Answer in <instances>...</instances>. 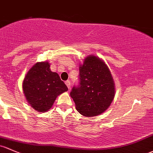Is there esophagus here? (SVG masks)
Segmentation results:
<instances>
[{
	"mask_svg": "<svg viewBox=\"0 0 153 153\" xmlns=\"http://www.w3.org/2000/svg\"><path fill=\"white\" fill-rule=\"evenodd\" d=\"M65 85H66V86L68 87V89H69L70 87H71V82L69 81V80H67V81L65 82Z\"/></svg>",
	"mask_w": 153,
	"mask_h": 153,
	"instance_id": "34e87169",
	"label": "esophagus"
}]
</instances>
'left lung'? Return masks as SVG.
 Returning a JSON list of instances; mask_svg holds the SVG:
<instances>
[{
  "label": "left lung",
  "instance_id": "8db88e82",
  "mask_svg": "<svg viewBox=\"0 0 153 153\" xmlns=\"http://www.w3.org/2000/svg\"><path fill=\"white\" fill-rule=\"evenodd\" d=\"M79 79L70 93L77 111L93 117L107 109L114 99V83L104 62L94 55L86 57L79 67Z\"/></svg>",
  "mask_w": 153,
  "mask_h": 153
}]
</instances>
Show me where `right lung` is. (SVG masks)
<instances>
[{
  "label": "right lung",
  "mask_w": 153,
  "mask_h": 153,
  "mask_svg": "<svg viewBox=\"0 0 153 153\" xmlns=\"http://www.w3.org/2000/svg\"><path fill=\"white\" fill-rule=\"evenodd\" d=\"M48 62L37 63L28 71L22 88L30 106L44 112L52 107L58 95L68 90L65 83L55 72H52Z\"/></svg>",
  "instance_id": "1"
}]
</instances>
